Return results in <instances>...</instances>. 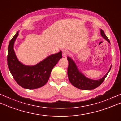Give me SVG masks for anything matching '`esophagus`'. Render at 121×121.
<instances>
[{"label": "esophagus", "mask_w": 121, "mask_h": 121, "mask_svg": "<svg viewBox=\"0 0 121 121\" xmlns=\"http://www.w3.org/2000/svg\"><path fill=\"white\" fill-rule=\"evenodd\" d=\"M69 54V52L66 50H62V56L63 57H66Z\"/></svg>", "instance_id": "1"}]
</instances>
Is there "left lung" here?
Instances as JSON below:
<instances>
[{"mask_svg":"<svg viewBox=\"0 0 121 121\" xmlns=\"http://www.w3.org/2000/svg\"><path fill=\"white\" fill-rule=\"evenodd\" d=\"M101 35L104 38L110 43L109 39L106 36L104 32L102 29H101ZM67 59L69 62L68 68L69 80L73 86L81 90H93L100 86L105 80L111 68V67L108 73L102 79L98 80H91L85 77L81 72L79 71L77 65H75L74 61L71 58L68 56Z\"/></svg>","mask_w":121,"mask_h":121,"instance_id":"8db88e82","label":"left lung"}]
</instances>
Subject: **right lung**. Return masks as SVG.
<instances>
[{
	"label": "right lung",
	"instance_id": "add662e5",
	"mask_svg": "<svg viewBox=\"0 0 121 121\" xmlns=\"http://www.w3.org/2000/svg\"><path fill=\"white\" fill-rule=\"evenodd\" d=\"M18 35V31L9 43L7 63L9 71L16 82L23 88L35 89L43 86L48 82L52 69L62 58V52L49 56L34 66L22 65L17 58L13 50Z\"/></svg>",
	"mask_w": 121,
	"mask_h": 121
}]
</instances>
